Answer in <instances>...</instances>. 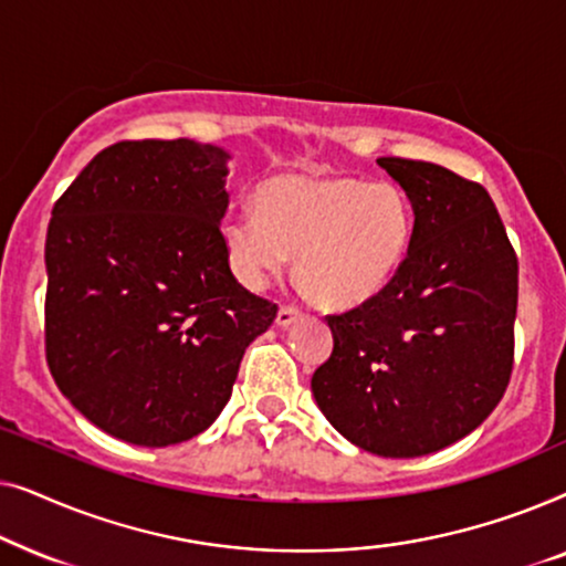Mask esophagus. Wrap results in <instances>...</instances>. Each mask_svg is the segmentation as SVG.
<instances>
[{"label": "esophagus", "instance_id": "1", "mask_svg": "<svg viewBox=\"0 0 566 566\" xmlns=\"http://www.w3.org/2000/svg\"><path fill=\"white\" fill-rule=\"evenodd\" d=\"M298 308H293V306H281L277 308V314H275V327H281V329H285V327H291L293 322L298 319Z\"/></svg>", "mask_w": 566, "mask_h": 566}]
</instances>
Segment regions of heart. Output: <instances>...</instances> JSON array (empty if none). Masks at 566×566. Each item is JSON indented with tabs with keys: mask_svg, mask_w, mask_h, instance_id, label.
I'll return each mask as SVG.
<instances>
[{
	"mask_svg": "<svg viewBox=\"0 0 566 566\" xmlns=\"http://www.w3.org/2000/svg\"><path fill=\"white\" fill-rule=\"evenodd\" d=\"M258 208L221 219L231 273L252 291L296 254V277L314 301L355 306L397 275L412 247V200L389 180L281 175L260 185Z\"/></svg>",
	"mask_w": 566,
	"mask_h": 566,
	"instance_id": "heart-1",
	"label": "heart"
}]
</instances>
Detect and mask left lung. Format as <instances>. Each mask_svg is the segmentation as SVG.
I'll use <instances>...</instances> for the list:
<instances>
[{"label": "left lung", "instance_id": "left-lung-1", "mask_svg": "<svg viewBox=\"0 0 566 566\" xmlns=\"http://www.w3.org/2000/svg\"><path fill=\"white\" fill-rule=\"evenodd\" d=\"M384 167L412 200L407 260L376 296L329 314L335 347L312 376L339 436L384 459L436 453L476 430L513 374L517 258L490 192L451 169Z\"/></svg>", "mask_w": 566, "mask_h": 566}]
</instances>
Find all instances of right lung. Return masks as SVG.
Returning <instances> with one entry per match:
<instances>
[{"mask_svg":"<svg viewBox=\"0 0 566 566\" xmlns=\"http://www.w3.org/2000/svg\"><path fill=\"white\" fill-rule=\"evenodd\" d=\"M229 154L120 142L53 203L45 360L107 436L165 448L211 428L277 306L237 283L221 244Z\"/></svg>","mask_w":566,"mask_h":566,"instance_id":"1","label":"right lung"}]
</instances>
